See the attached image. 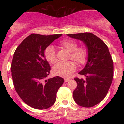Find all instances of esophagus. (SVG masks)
<instances>
[{"label": "esophagus", "instance_id": "esophagus-1", "mask_svg": "<svg viewBox=\"0 0 124 124\" xmlns=\"http://www.w3.org/2000/svg\"><path fill=\"white\" fill-rule=\"evenodd\" d=\"M69 81H70V79H69L64 78V82H65V83H66V82Z\"/></svg>", "mask_w": 124, "mask_h": 124}]
</instances>
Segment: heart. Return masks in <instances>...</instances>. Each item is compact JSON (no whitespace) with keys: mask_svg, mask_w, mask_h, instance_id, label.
I'll return each mask as SVG.
<instances>
[{"mask_svg":"<svg viewBox=\"0 0 124 124\" xmlns=\"http://www.w3.org/2000/svg\"><path fill=\"white\" fill-rule=\"evenodd\" d=\"M77 41L71 39H66L60 42L61 48L70 52L68 60H73L79 66H83L87 63L88 60V50L85 46H78ZM46 60L51 64H54L58 62L56 53L53 46H48L44 52ZM76 65L73 61L66 63H60L54 66L53 72L55 75L67 78L74 73Z\"/></svg>","mask_w":124,"mask_h":124,"instance_id":"1","label":"heart"}]
</instances>
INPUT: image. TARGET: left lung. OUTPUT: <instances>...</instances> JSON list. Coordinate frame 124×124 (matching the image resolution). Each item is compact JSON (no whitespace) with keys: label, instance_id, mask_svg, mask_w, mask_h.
<instances>
[{"label":"left lung","instance_id":"1","mask_svg":"<svg viewBox=\"0 0 124 124\" xmlns=\"http://www.w3.org/2000/svg\"><path fill=\"white\" fill-rule=\"evenodd\" d=\"M68 35L83 41L89 52L87 64L79 73L85 78H74L77 87L73 91V99L82 107H93L104 99L110 88L114 76L113 60L106 43L94 34L86 32Z\"/></svg>","mask_w":124,"mask_h":124}]
</instances>
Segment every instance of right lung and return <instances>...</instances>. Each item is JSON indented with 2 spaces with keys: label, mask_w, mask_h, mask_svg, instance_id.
<instances>
[{
  "label": "right lung",
  "mask_w": 124,
  "mask_h": 124,
  "mask_svg": "<svg viewBox=\"0 0 124 124\" xmlns=\"http://www.w3.org/2000/svg\"><path fill=\"white\" fill-rule=\"evenodd\" d=\"M61 35L31 34L14 52L11 64L13 84L23 101L33 108L41 110L53 106L64 83L60 76L45 80L51 68L45 58V50Z\"/></svg>",
  "instance_id": "1"
}]
</instances>
